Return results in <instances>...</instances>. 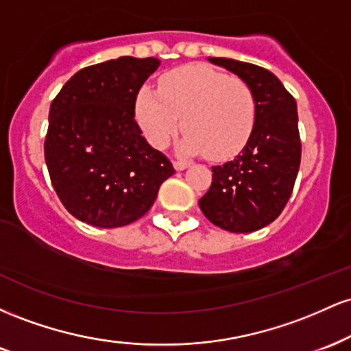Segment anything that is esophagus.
Returning a JSON list of instances; mask_svg holds the SVG:
<instances>
[{
  "mask_svg": "<svg viewBox=\"0 0 351 351\" xmlns=\"http://www.w3.org/2000/svg\"><path fill=\"white\" fill-rule=\"evenodd\" d=\"M173 167H175L178 171H181V170H186V168L189 167V163L181 162V160H176V162H173Z\"/></svg>",
  "mask_w": 351,
  "mask_h": 351,
  "instance_id": "esophagus-1",
  "label": "esophagus"
}]
</instances>
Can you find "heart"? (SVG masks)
I'll list each match as a JSON object with an SVG mask.
<instances>
[{
	"label": "heart",
	"instance_id": "heart-1",
	"mask_svg": "<svg viewBox=\"0 0 351 351\" xmlns=\"http://www.w3.org/2000/svg\"><path fill=\"white\" fill-rule=\"evenodd\" d=\"M136 119L155 148H167L180 125L186 132L183 153H206L221 160L244 147L256 120L251 86L237 75L203 66H183L162 75L158 92L140 88Z\"/></svg>",
	"mask_w": 351,
	"mask_h": 351
}]
</instances>
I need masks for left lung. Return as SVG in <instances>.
Segmentation results:
<instances>
[{
    "mask_svg": "<svg viewBox=\"0 0 351 351\" xmlns=\"http://www.w3.org/2000/svg\"><path fill=\"white\" fill-rule=\"evenodd\" d=\"M208 60L251 86L256 120L243 152L211 168L213 183L199 199V208L221 229L252 232L271 224L292 195L302 155L297 104L264 67L226 58Z\"/></svg>",
    "mask_w": 351,
    "mask_h": 351,
    "instance_id": "1",
    "label": "left lung"
}]
</instances>
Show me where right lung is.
Segmentation results:
<instances>
[{"mask_svg":"<svg viewBox=\"0 0 351 351\" xmlns=\"http://www.w3.org/2000/svg\"><path fill=\"white\" fill-rule=\"evenodd\" d=\"M158 66L123 56L84 67L52 100L44 158L60 203L82 223H134L175 173L135 120L138 90Z\"/></svg>","mask_w":351,"mask_h":351,"instance_id":"add662e5","label":"right lung"}]
</instances>
